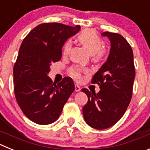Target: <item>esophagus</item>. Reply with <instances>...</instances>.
I'll use <instances>...</instances> for the list:
<instances>
[{
  "mask_svg": "<svg viewBox=\"0 0 150 150\" xmlns=\"http://www.w3.org/2000/svg\"><path fill=\"white\" fill-rule=\"evenodd\" d=\"M81 90V88H80V86H79V85L77 84H75V91H79Z\"/></svg>",
  "mask_w": 150,
  "mask_h": 150,
  "instance_id": "obj_1",
  "label": "esophagus"
}]
</instances>
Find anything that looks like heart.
I'll return each instance as SVG.
<instances>
[{
	"mask_svg": "<svg viewBox=\"0 0 150 150\" xmlns=\"http://www.w3.org/2000/svg\"><path fill=\"white\" fill-rule=\"evenodd\" d=\"M77 40L87 51L92 55L94 61H99L104 57L105 54V50L103 47V42L100 38L98 35L95 30L91 29H85L82 30L77 35ZM72 43L71 41H66L63 46V53L68 55L71 50ZM86 70L79 66H74L70 68L69 74L72 77L76 79H81L82 73L86 72Z\"/></svg>",
	"mask_w": 150,
	"mask_h": 150,
	"instance_id": "1",
	"label": "heart"
}]
</instances>
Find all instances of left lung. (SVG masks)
Wrapping results in <instances>:
<instances>
[{
    "mask_svg": "<svg viewBox=\"0 0 150 150\" xmlns=\"http://www.w3.org/2000/svg\"><path fill=\"white\" fill-rule=\"evenodd\" d=\"M101 35L109 38L111 48L107 61L91 79L100 89L98 93L82 89L88 96L83 107L85 121L98 130L112 126L122 117L132 99L135 77L133 51L128 41L117 33Z\"/></svg>",
    "mask_w": 150,
    "mask_h": 150,
    "instance_id": "left-lung-1",
    "label": "left lung"
}]
</instances>
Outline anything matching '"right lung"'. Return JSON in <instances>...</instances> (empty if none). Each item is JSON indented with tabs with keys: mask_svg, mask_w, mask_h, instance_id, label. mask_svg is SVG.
<instances>
[{
	"mask_svg": "<svg viewBox=\"0 0 150 150\" xmlns=\"http://www.w3.org/2000/svg\"><path fill=\"white\" fill-rule=\"evenodd\" d=\"M80 29L62 23H43L29 32L21 44L13 67L16 99L23 113L34 122L49 125L59 119L75 89L71 77L58 84L47 76L52 62L62 58L64 43Z\"/></svg>",
	"mask_w": 150,
	"mask_h": 150,
	"instance_id": "1",
	"label": "right lung"
}]
</instances>
